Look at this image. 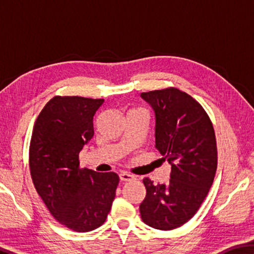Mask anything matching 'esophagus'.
Returning a JSON list of instances; mask_svg holds the SVG:
<instances>
[{"mask_svg": "<svg viewBox=\"0 0 254 254\" xmlns=\"http://www.w3.org/2000/svg\"><path fill=\"white\" fill-rule=\"evenodd\" d=\"M120 179H121L122 182H131V180L134 179V177L127 173H121L120 174Z\"/></svg>", "mask_w": 254, "mask_h": 254, "instance_id": "esophagus-1", "label": "esophagus"}]
</instances>
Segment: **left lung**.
Listing matches in <instances>:
<instances>
[{
    "instance_id": "obj_1",
    "label": "left lung",
    "mask_w": 254,
    "mask_h": 254,
    "mask_svg": "<svg viewBox=\"0 0 254 254\" xmlns=\"http://www.w3.org/2000/svg\"><path fill=\"white\" fill-rule=\"evenodd\" d=\"M154 113L156 148L171 165L167 184L143 179L140 214L145 224L169 231L194 216L207 196L217 168L214 127L198 102L178 88L141 93Z\"/></svg>"
}]
</instances>
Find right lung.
Here are the masks:
<instances>
[{
	"label": "right lung",
	"instance_id": "right-lung-1",
	"mask_svg": "<svg viewBox=\"0 0 254 254\" xmlns=\"http://www.w3.org/2000/svg\"><path fill=\"white\" fill-rule=\"evenodd\" d=\"M104 100L56 96L34 123L30 173L38 194L60 224L89 232L105 222L119 184L115 173L79 169L78 154L94 135L93 120Z\"/></svg>",
	"mask_w": 254,
	"mask_h": 254
}]
</instances>
